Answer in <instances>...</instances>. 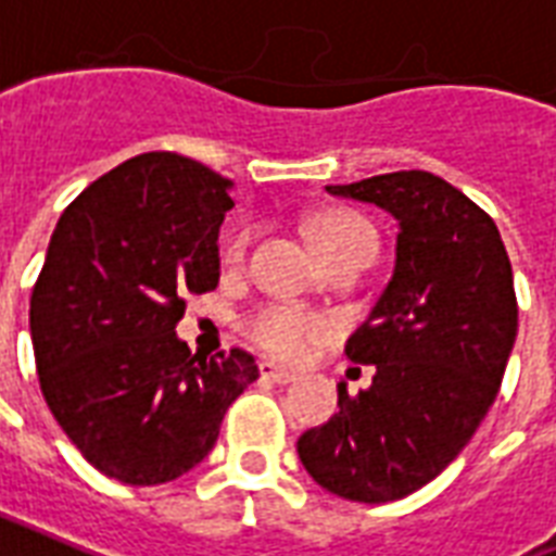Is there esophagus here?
I'll return each instance as SVG.
<instances>
[{"label":"esophagus","mask_w":556,"mask_h":556,"mask_svg":"<svg viewBox=\"0 0 556 556\" xmlns=\"http://www.w3.org/2000/svg\"><path fill=\"white\" fill-rule=\"evenodd\" d=\"M260 372H262V379L277 381V384H291V381H296V372L282 370V367H279V364H274V362H262Z\"/></svg>","instance_id":"obj_1"}]
</instances>
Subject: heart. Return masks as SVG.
I'll return each instance as SVG.
<instances>
[{
  "label": "heart",
  "instance_id": "b5f03b06",
  "mask_svg": "<svg viewBox=\"0 0 556 556\" xmlns=\"http://www.w3.org/2000/svg\"><path fill=\"white\" fill-rule=\"evenodd\" d=\"M308 241L312 248L320 253V260H329L338 250L350 248L358 239H372L370 224L353 215L346 210H326L312 215L306 224ZM244 253V236L232 239L227 244V260L236 262ZM244 332L256 346H262L265 353L286 358V362H296L312 350V346L332 332V324L326 317L306 312L296 306H265L256 315L248 317Z\"/></svg>",
  "mask_w": 556,
  "mask_h": 556
}]
</instances>
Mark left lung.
Masks as SVG:
<instances>
[{
	"label": "left lung",
	"instance_id": "8db88e82",
	"mask_svg": "<svg viewBox=\"0 0 556 556\" xmlns=\"http://www.w3.org/2000/svg\"><path fill=\"white\" fill-rule=\"evenodd\" d=\"M326 192L391 212L396 265L344 350L376 364L372 384L350 396L341 381V410L296 440V455L346 502H396L460 455L495 402L519 326L514 270L493 218L431 172Z\"/></svg>",
	"mask_w": 556,
	"mask_h": 556
}]
</instances>
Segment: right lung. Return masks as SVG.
Returning <instances> with one entry per match:
<instances>
[{
	"mask_svg": "<svg viewBox=\"0 0 556 556\" xmlns=\"http://www.w3.org/2000/svg\"><path fill=\"white\" fill-rule=\"evenodd\" d=\"M232 180L151 151L101 175L63 210L31 291L46 405L99 472L175 481L210 455L260 367L244 350L198 358L175 332L186 294L218 286Z\"/></svg>",
	"mask_w": 556,
	"mask_h": 556,
	"instance_id": "obj_1",
	"label": "right lung"
}]
</instances>
